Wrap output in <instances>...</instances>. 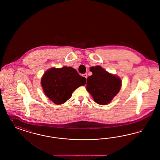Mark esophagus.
<instances>
[{"mask_svg": "<svg viewBox=\"0 0 160 160\" xmlns=\"http://www.w3.org/2000/svg\"><path fill=\"white\" fill-rule=\"evenodd\" d=\"M82 76H83V77H84V78H86V79H87V73H85V74H82Z\"/></svg>", "mask_w": 160, "mask_h": 160, "instance_id": "1", "label": "esophagus"}]
</instances>
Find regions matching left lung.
Masks as SVG:
<instances>
[{"label":"left lung","instance_id":"1","mask_svg":"<svg viewBox=\"0 0 160 160\" xmlns=\"http://www.w3.org/2000/svg\"><path fill=\"white\" fill-rule=\"evenodd\" d=\"M90 70L92 74L87 78L86 89L96 103L106 105L119 92L121 79L99 66L92 67Z\"/></svg>","mask_w":160,"mask_h":160}]
</instances>
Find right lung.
<instances>
[{
	"label": "right lung",
	"instance_id": "add662e5",
	"mask_svg": "<svg viewBox=\"0 0 160 160\" xmlns=\"http://www.w3.org/2000/svg\"><path fill=\"white\" fill-rule=\"evenodd\" d=\"M86 82V78L80 76L74 68L66 66L50 68L41 80L44 92L56 104L67 102L73 92Z\"/></svg>",
	"mask_w": 160,
	"mask_h": 160
}]
</instances>
